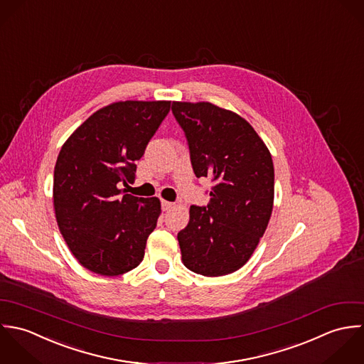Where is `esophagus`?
I'll use <instances>...</instances> for the list:
<instances>
[{
    "label": "esophagus",
    "mask_w": 364,
    "mask_h": 364,
    "mask_svg": "<svg viewBox=\"0 0 364 364\" xmlns=\"http://www.w3.org/2000/svg\"><path fill=\"white\" fill-rule=\"evenodd\" d=\"M174 207V204L173 203H168V201H161V208H163V211H168L170 208H173Z\"/></svg>",
    "instance_id": "esophagus-1"
}]
</instances>
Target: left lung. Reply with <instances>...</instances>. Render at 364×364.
I'll use <instances>...</instances> for the list:
<instances>
[{
    "instance_id": "obj_1",
    "label": "left lung",
    "mask_w": 364,
    "mask_h": 364,
    "mask_svg": "<svg viewBox=\"0 0 364 364\" xmlns=\"http://www.w3.org/2000/svg\"><path fill=\"white\" fill-rule=\"evenodd\" d=\"M173 115L186 134L196 176L213 181L210 204L191 205L178 232L184 266L207 277L239 270L253 255L272 217V154L237 114L211 102H177Z\"/></svg>"
}]
</instances>
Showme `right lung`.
I'll use <instances>...</instances> for the list:
<instances>
[{
	"label": "right lung",
	"instance_id": "obj_1",
	"mask_svg": "<svg viewBox=\"0 0 364 364\" xmlns=\"http://www.w3.org/2000/svg\"><path fill=\"white\" fill-rule=\"evenodd\" d=\"M170 104H109L85 119L60 149L53 178L56 220L70 252L92 273L119 276L144 260L160 201L125 194L119 186L134 183L135 163Z\"/></svg>",
	"mask_w": 364,
	"mask_h": 364
}]
</instances>
